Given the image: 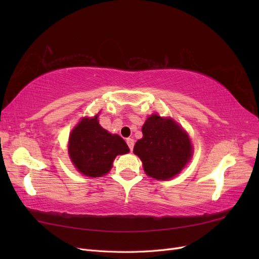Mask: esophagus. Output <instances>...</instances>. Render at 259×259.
I'll use <instances>...</instances> for the list:
<instances>
[{
    "label": "esophagus",
    "mask_w": 259,
    "mask_h": 259,
    "mask_svg": "<svg viewBox=\"0 0 259 259\" xmlns=\"http://www.w3.org/2000/svg\"><path fill=\"white\" fill-rule=\"evenodd\" d=\"M126 144H127V146H128V148H130V150L131 151H133V148H134V139L133 138H127L126 139Z\"/></svg>",
    "instance_id": "34e87169"
}]
</instances>
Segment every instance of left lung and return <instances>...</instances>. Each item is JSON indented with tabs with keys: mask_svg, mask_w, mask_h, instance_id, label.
Returning <instances> with one entry per match:
<instances>
[{
	"mask_svg": "<svg viewBox=\"0 0 259 259\" xmlns=\"http://www.w3.org/2000/svg\"><path fill=\"white\" fill-rule=\"evenodd\" d=\"M144 137L134 146L146 174L166 180L177 175L190 160L192 146L184 130L173 120L149 116L142 128Z\"/></svg>",
	"mask_w": 259,
	"mask_h": 259,
	"instance_id": "1",
	"label": "left lung"
}]
</instances>
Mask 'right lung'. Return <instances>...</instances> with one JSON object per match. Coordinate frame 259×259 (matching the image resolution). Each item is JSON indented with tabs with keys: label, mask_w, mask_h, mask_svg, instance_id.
Masks as SVG:
<instances>
[{
	"label": "right lung",
	"mask_w": 259,
	"mask_h": 259,
	"mask_svg": "<svg viewBox=\"0 0 259 259\" xmlns=\"http://www.w3.org/2000/svg\"><path fill=\"white\" fill-rule=\"evenodd\" d=\"M97 117H85L69 138V154L73 165L90 177L107 174L115 156L130 151L124 139L101 127Z\"/></svg>",
	"instance_id": "right-lung-1"
}]
</instances>
